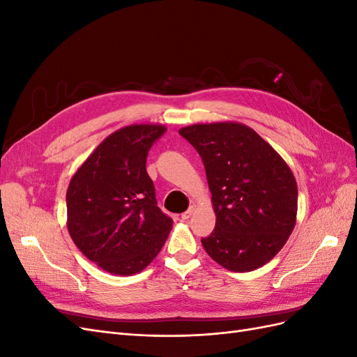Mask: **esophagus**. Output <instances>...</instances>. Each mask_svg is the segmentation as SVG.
<instances>
[{
    "label": "esophagus",
    "mask_w": 357,
    "mask_h": 357,
    "mask_svg": "<svg viewBox=\"0 0 357 357\" xmlns=\"http://www.w3.org/2000/svg\"><path fill=\"white\" fill-rule=\"evenodd\" d=\"M193 211H195V207H189V210H186L185 213L181 214V219H183V220H188V219L190 218V215L193 214Z\"/></svg>",
    "instance_id": "1"
}]
</instances>
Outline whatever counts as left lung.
I'll return each instance as SVG.
<instances>
[{"label": "left lung", "mask_w": 357, "mask_h": 357, "mask_svg": "<svg viewBox=\"0 0 357 357\" xmlns=\"http://www.w3.org/2000/svg\"><path fill=\"white\" fill-rule=\"evenodd\" d=\"M178 132L202 158L211 192L215 226L201 240L205 252L235 273L271 261L296 223L298 186L289 165L238 122L198 123Z\"/></svg>", "instance_id": "obj_1"}]
</instances>
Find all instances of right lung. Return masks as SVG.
I'll return each instance as SVG.
<instances>
[{
  "mask_svg": "<svg viewBox=\"0 0 357 357\" xmlns=\"http://www.w3.org/2000/svg\"><path fill=\"white\" fill-rule=\"evenodd\" d=\"M167 128L129 125L107 137L75 171L67 190V226L79 250L104 271L137 274L165 244L172 219L160 211L146 169Z\"/></svg>",
  "mask_w": 357,
  "mask_h": 357,
  "instance_id": "right-lung-1",
  "label": "right lung"
}]
</instances>
